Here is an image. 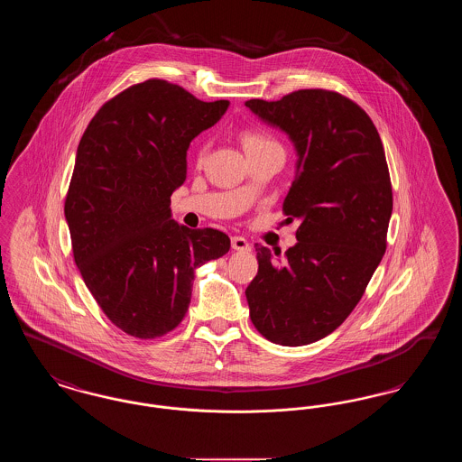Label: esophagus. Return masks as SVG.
<instances>
[{"instance_id":"esophagus-1","label":"esophagus","mask_w":462,"mask_h":462,"mask_svg":"<svg viewBox=\"0 0 462 462\" xmlns=\"http://www.w3.org/2000/svg\"><path fill=\"white\" fill-rule=\"evenodd\" d=\"M232 249L234 251H251V245L244 237L236 236V237H232Z\"/></svg>"}]
</instances>
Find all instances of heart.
<instances>
[{
	"label": "heart",
	"mask_w": 462,
	"mask_h": 462,
	"mask_svg": "<svg viewBox=\"0 0 462 462\" xmlns=\"http://www.w3.org/2000/svg\"><path fill=\"white\" fill-rule=\"evenodd\" d=\"M241 140L242 147H244V151H245L247 154H253V152L262 151V149H266V147L279 145L272 136H268V134H264V133L262 132H254V130H244L241 134ZM206 149H208V143L202 142L198 149L199 157L204 155Z\"/></svg>",
	"instance_id": "heart-1"
}]
</instances>
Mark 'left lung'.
Listing matches in <instances>:
<instances>
[{
    "label": "left lung",
    "mask_w": 462,
    "mask_h": 462,
    "mask_svg": "<svg viewBox=\"0 0 462 462\" xmlns=\"http://www.w3.org/2000/svg\"><path fill=\"white\" fill-rule=\"evenodd\" d=\"M245 107L296 147L282 211L287 221H301L281 261V251L275 259L254 244L249 317L275 345H310L346 320L386 251L393 194L383 142L367 112L337 91L298 89Z\"/></svg>",
    "instance_id": "1"
}]
</instances>
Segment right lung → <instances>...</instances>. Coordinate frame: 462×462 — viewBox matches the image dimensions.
Returning <instances> with one entry per match:
<instances>
[{
    "mask_svg": "<svg viewBox=\"0 0 462 462\" xmlns=\"http://www.w3.org/2000/svg\"><path fill=\"white\" fill-rule=\"evenodd\" d=\"M228 106L147 79L107 100L79 142L64 204L74 262L110 322L138 339L178 328L196 268L230 249L226 234L190 230L170 209L190 142Z\"/></svg>",
    "mask_w": 462,
    "mask_h": 462,
    "instance_id": "1",
    "label": "right lung"
}]
</instances>
